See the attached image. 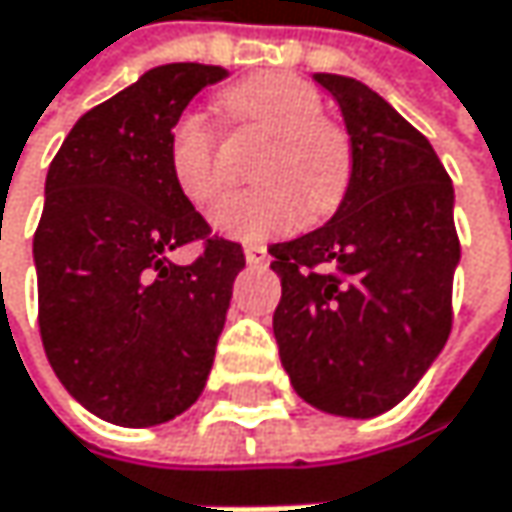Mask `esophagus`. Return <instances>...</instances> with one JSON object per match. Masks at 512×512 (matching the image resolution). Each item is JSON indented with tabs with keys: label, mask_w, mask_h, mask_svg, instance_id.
I'll return each mask as SVG.
<instances>
[{
	"label": "esophagus",
	"mask_w": 512,
	"mask_h": 512,
	"mask_svg": "<svg viewBox=\"0 0 512 512\" xmlns=\"http://www.w3.org/2000/svg\"><path fill=\"white\" fill-rule=\"evenodd\" d=\"M244 259L247 265H268V250L262 244H244Z\"/></svg>",
	"instance_id": "1"
}]
</instances>
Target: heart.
Returning <instances> with one entry per match:
<instances>
[{
  "label": "heart",
  "mask_w": 512,
  "mask_h": 512,
  "mask_svg": "<svg viewBox=\"0 0 512 512\" xmlns=\"http://www.w3.org/2000/svg\"><path fill=\"white\" fill-rule=\"evenodd\" d=\"M226 114L268 147L256 161L247 191L226 194L212 209V226L232 238H268L306 218L330 215L351 182L353 153L342 126L324 117L321 94L288 73L253 76L221 96ZM218 138L203 114H182L167 141L170 176L185 200L209 206L221 191L215 164Z\"/></svg>",
  "instance_id": "1"
}]
</instances>
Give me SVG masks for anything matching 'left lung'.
<instances>
[{
    "label": "left lung",
    "mask_w": 512,
    "mask_h": 512,
    "mask_svg": "<svg viewBox=\"0 0 512 512\" xmlns=\"http://www.w3.org/2000/svg\"><path fill=\"white\" fill-rule=\"evenodd\" d=\"M342 108L353 170L324 226L271 244L274 336L315 410L374 418L401 404L451 333L460 262L454 185L430 141L351 76L315 73Z\"/></svg>",
    "instance_id": "obj_1"
}]
</instances>
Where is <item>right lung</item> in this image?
Here are the masks:
<instances>
[{
	"label": "right lung",
	"instance_id": "add662e5",
	"mask_svg": "<svg viewBox=\"0 0 512 512\" xmlns=\"http://www.w3.org/2000/svg\"><path fill=\"white\" fill-rule=\"evenodd\" d=\"M226 79L164 64L76 120L46 173L34 232L37 324L64 389L94 416L153 427L203 392L244 250L212 235L170 176L185 105ZM204 241L191 266L169 253Z\"/></svg>",
	"mask_w": 512,
	"mask_h": 512
}]
</instances>
